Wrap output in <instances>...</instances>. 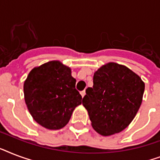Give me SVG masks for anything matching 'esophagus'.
I'll return each instance as SVG.
<instances>
[{"instance_id":"esophagus-1","label":"esophagus","mask_w":160,"mask_h":160,"mask_svg":"<svg viewBox=\"0 0 160 160\" xmlns=\"http://www.w3.org/2000/svg\"><path fill=\"white\" fill-rule=\"evenodd\" d=\"M80 95H81L82 98L84 97V96H85V90H83V91H81V92H80Z\"/></svg>"}]
</instances>
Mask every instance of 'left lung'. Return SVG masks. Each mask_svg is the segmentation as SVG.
<instances>
[{
  "label": "left lung",
  "instance_id": "1",
  "mask_svg": "<svg viewBox=\"0 0 160 160\" xmlns=\"http://www.w3.org/2000/svg\"><path fill=\"white\" fill-rule=\"evenodd\" d=\"M93 83L82 100L93 129L103 136L121 132L141 105L144 81L125 65L109 62L95 71Z\"/></svg>",
  "mask_w": 160,
  "mask_h": 160
}]
</instances>
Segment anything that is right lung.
<instances>
[{
  "mask_svg": "<svg viewBox=\"0 0 160 160\" xmlns=\"http://www.w3.org/2000/svg\"><path fill=\"white\" fill-rule=\"evenodd\" d=\"M70 67L51 60L33 68L24 82V97L33 119L48 129H60L70 120L82 97Z\"/></svg>",
  "mask_w": 160,
  "mask_h": 160,
  "instance_id": "obj_1",
  "label": "right lung"
}]
</instances>
